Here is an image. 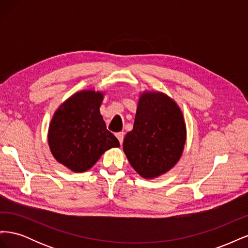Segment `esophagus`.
<instances>
[{
    "label": "esophagus",
    "instance_id": "obj_1",
    "mask_svg": "<svg viewBox=\"0 0 248 248\" xmlns=\"http://www.w3.org/2000/svg\"><path fill=\"white\" fill-rule=\"evenodd\" d=\"M116 137H117V139L119 140L120 144L122 145L123 140H124V132H118V133H116Z\"/></svg>",
    "mask_w": 248,
    "mask_h": 248
}]
</instances>
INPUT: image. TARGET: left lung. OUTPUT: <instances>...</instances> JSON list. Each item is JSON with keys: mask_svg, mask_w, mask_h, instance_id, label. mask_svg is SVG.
Listing matches in <instances>:
<instances>
[{"mask_svg": "<svg viewBox=\"0 0 248 248\" xmlns=\"http://www.w3.org/2000/svg\"><path fill=\"white\" fill-rule=\"evenodd\" d=\"M185 142L186 124L177 102L163 92L142 91L133 129L123 141L133 170L144 179L162 176L181 158Z\"/></svg>", "mask_w": 248, "mask_h": 248, "instance_id": "8db88e82", "label": "left lung"}]
</instances>
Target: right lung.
<instances>
[{
    "label": "right lung",
    "mask_w": 248,
    "mask_h": 248,
    "mask_svg": "<svg viewBox=\"0 0 248 248\" xmlns=\"http://www.w3.org/2000/svg\"><path fill=\"white\" fill-rule=\"evenodd\" d=\"M104 92L85 89L67 98L49 123L47 141L54 158L74 172H84L101 155L120 146L100 114Z\"/></svg>",
    "instance_id": "1"
}]
</instances>
